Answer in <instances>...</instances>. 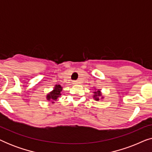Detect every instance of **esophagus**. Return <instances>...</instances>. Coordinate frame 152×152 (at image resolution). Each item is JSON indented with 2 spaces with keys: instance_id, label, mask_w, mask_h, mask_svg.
Segmentation results:
<instances>
[{
  "instance_id": "34e87169",
  "label": "esophagus",
  "mask_w": 152,
  "mask_h": 152,
  "mask_svg": "<svg viewBox=\"0 0 152 152\" xmlns=\"http://www.w3.org/2000/svg\"><path fill=\"white\" fill-rule=\"evenodd\" d=\"M79 83V82L77 80H76V81H73V84H78Z\"/></svg>"
}]
</instances>
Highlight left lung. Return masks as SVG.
I'll list each match as a JSON object with an SVG mask.
<instances>
[{
  "label": "left lung",
  "mask_w": 152,
  "mask_h": 152,
  "mask_svg": "<svg viewBox=\"0 0 152 152\" xmlns=\"http://www.w3.org/2000/svg\"><path fill=\"white\" fill-rule=\"evenodd\" d=\"M95 94L93 95V97H94V98L96 99V100H99V96H100L101 95V93H100V91L99 90L97 91V92H95Z\"/></svg>",
  "instance_id": "1"
}]
</instances>
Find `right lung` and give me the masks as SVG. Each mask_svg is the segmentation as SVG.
<instances>
[{
	"label": "right lung",
	"instance_id": "1",
	"mask_svg": "<svg viewBox=\"0 0 152 152\" xmlns=\"http://www.w3.org/2000/svg\"><path fill=\"white\" fill-rule=\"evenodd\" d=\"M61 91H62V87L60 86V85H56L55 88H54V90L47 95V99L48 100H50V99L55 100V99H57V97H59V95H61Z\"/></svg>",
	"mask_w": 152,
	"mask_h": 152
}]
</instances>
